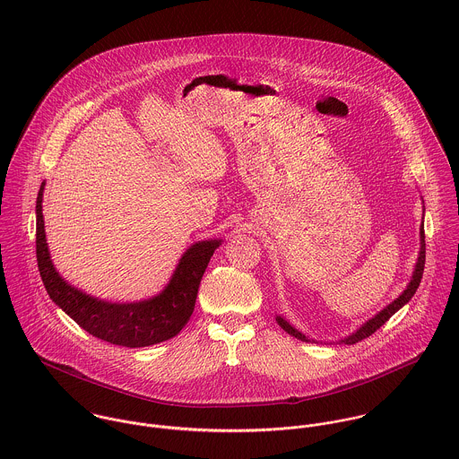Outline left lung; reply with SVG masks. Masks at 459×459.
Returning <instances> with one entry per match:
<instances>
[{
	"label": "left lung",
	"mask_w": 459,
	"mask_h": 459,
	"mask_svg": "<svg viewBox=\"0 0 459 459\" xmlns=\"http://www.w3.org/2000/svg\"><path fill=\"white\" fill-rule=\"evenodd\" d=\"M422 199V197H420ZM424 203V201H422ZM424 206H422V219H424ZM419 237H420V247H419V255H417V262H415V266H413V272H411V277H410V281H408V284H406V288L401 291V295L397 297V299H394L391 304H387L382 311H378L373 318H369L368 322H364L360 327L357 328V330H353L351 333H348V335H344V337H341V339H337L335 342H339V344H355V342H359V341H362V339H366V337H369L371 333H375L378 328L382 327L393 315H395L403 306H406L410 300H411V297H413V293L417 291V288H419V284H420V279H422V272H424V262H426V242H424V221H422V224H420V228H419ZM275 322L279 324V327L282 328V330H286L290 335H293V337H297V339H300V341H304V342H318L316 339H313V337H309V335H306L304 332H300L299 328L295 327V325H291L284 316H281V315H277L275 316Z\"/></svg>",
	"instance_id": "1"
}]
</instances>
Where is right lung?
I'll return each instance as SVG.
<instances>
[{
    "mask_svg": "<svg viewBox=\"0 0 459 459\" xmlns=\"http://www.w3.org/2000/svg\"><path fill=\"white\" fill-rule=\"evenodd\" d=\"M44 187L46 182L40 186L35 208L37 262L49 299L79 327L111 344L143 348L180 333L195 311L201 277L222 238L199 240L187 247L171 279L157 295L135 302H109L75 288L56 270L51 260L42 215Z\"/></svg>",
    "mask_w": 459,
    "mask_h": 459,
    "instance_id": "add662e5",
    "label": "right lung"
}]
</instances>
